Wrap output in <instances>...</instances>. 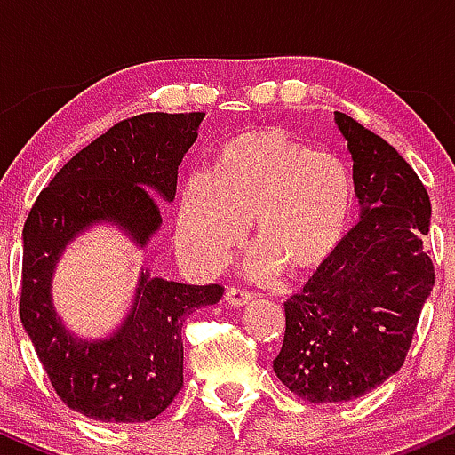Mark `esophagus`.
I'll list each match as a JSON object with an SVG mask.
<instances>
[{"mask_svg": "<svg viewBox=\"0 0 455 455\" xmlns=\"http://www.w3.org/2000/svg\"><path fill=\"white\" fill-rule=\"evenodd\" d=\"M227 301L235 307H242V306H248L250 301H252V293H248L245 289H239V286H228L227 289Z\"/></svg>", "mask_w": 455, "mask_h": 455, "instance_id": "1", "label": "esophagus"}]
</instances>
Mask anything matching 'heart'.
<instances>
[{"mask_svg": "<svg viewBox=\"0 0 455 455\" xmlns=\"http://www.w3.org/2000/svg\"><path fill=\"white\" fill-rule=\"evenodd\" d=\"M353 210V181L340 158L282 130L224 145L213 175L188 177L177 213V248L190 267L216 271L243 242L248 222L260 250V278L286 267L307 274L340 248Z\"/></svg>", "mask_w": 455, "mask_h": 455, "instance_id": "obj_1", "label": "heart"}]
</instances>
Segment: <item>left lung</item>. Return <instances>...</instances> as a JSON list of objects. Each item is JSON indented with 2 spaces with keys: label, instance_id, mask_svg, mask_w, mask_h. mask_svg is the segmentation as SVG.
Masks as SVG:
<instances>
[{
  "label": "left lung",
  "instance_id": "1",
  "mask_svg": "<svg viewBox=\"0 0 455 455\" xmlns=\"http://www.w3.org/2000/svg\"><path fill=\"white\" fill-rule=\"evenodd\" d=\"M353 156L362 220L286 299V331L274 372L299 398L327 404L368 394L404 363L432 286L424 237L430 196L385 139L336 111Z\"/></svg>",
  "mask_w": 455,
  "mask_h": 455
}]
</instances>
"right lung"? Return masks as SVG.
Listing matches in <instances>:
<instances>
[{"instance_id": "add662e5", "label": "right lung", "mask_w": 455, "mask_h": 455, "mask_svg": "<svg viewBox=\"0 0 455 455\" xmlns=\"http://www.w3.org/2000/svg\"><path fill=\"white\" fill-rule=\"evenodd\" d=\"M205 113L124 119L68 160L40 192L23 228L19 315L51 385L72 411L111 424L158 417L184 385L181 327L220 301V284H181L140 271L130 312L108 338L83 340L57 316L51 280L76 235L111 222L139 248L160 228V205L177 190V166Z\"/></svg>"}]
</instances>
